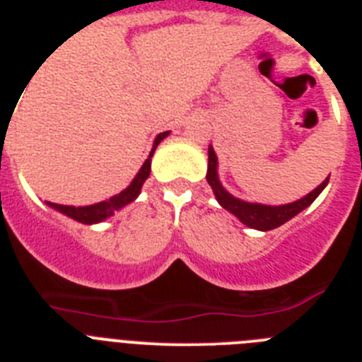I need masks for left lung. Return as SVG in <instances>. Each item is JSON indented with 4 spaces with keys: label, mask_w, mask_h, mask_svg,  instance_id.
Wrapping results in <instances>:
<instances>
[{
    "label": "left lung",
    "mask_w": 362,
    "mask_h": 362,
    "mask_svg": "<svg viewBox=\"0 0 362 362\" xmlns=\"http://www.w3.org/2000/svg\"><path fill=\"white\" fill-rule=\"evenodd\" d=\"M328 179L330 177H326L315 190H312L310 194H306L305 197H300V199L293 201V203L279 204V206H272V204L261 203H248V201H243L239 199V197L232 196V194L221 185L219 175H217V156L216 152H214L212 145L209 146V170H206V181H209V185L212 187L217 203H219L225 210H228L230 214H233V216L238 217L243 225L250 226V228L254 230H261V232L277 228V226L284 225V223L292 219V217H296L299 212L308 209L310 204L317 199L319 194L325 190L326 185H328Z\"/></svg>",
    "instance_id": "1"
}]
</instances>
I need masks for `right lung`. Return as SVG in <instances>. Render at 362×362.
Instances as JSON below:
<instances>
[{"label":"right lung","mask_w":362,"mask_h":362,"mask_svg":"<svg viewBox=\"0 0 362 362\" xmlns=\"http://www.w3.org/2000/svg\"><path fill=\"white\" fill-rule=\"evenodd\" d=\"M168 134H170V130H168V132H161L156 136V139H153V146L148 153V158H146V161L143 163V166L139 168V172L136 174V177L132 179V183L124 188V190H121L119 194L112 196L110 199L101 201V203L88 204V206H70V204H56V203H50V201H47V204H49L50 209L57 210V212H62L63 216H69L70 219L78 221V223H83V225H95V223H101V221L108 219V217L114 216L117 210L124 209L127 204H130L132 201H136L137 196L141 194L143 183H145L150 175V165H152L153 152H156V148H158L159 143H161L163 139L168 136Z\"/></svg>","instance_id":"obj_1"}]
</instances>
